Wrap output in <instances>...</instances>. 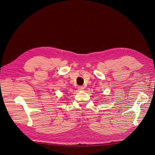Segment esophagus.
<instances>
[{
    "mask_svg": "<svg viewBox=\"0 0 155 155\" xmlns=\"http://www.w3.org/2000/svg\"><path fill=\"white\" fill-rule=\"evenodd\" d=\"M83 89H84V88H83V87H82V86L78 87V90H79V91H83Z\"/></svg>",
    "mask_w": 155,
    "mask_h": 155,
    "instance_id": "1",
    "label": "esophagus"
}]
</instances>
